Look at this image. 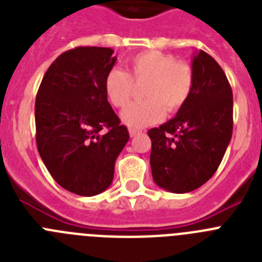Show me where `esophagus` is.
Returning <instances> with one entry per match:
<instances>
[{"label": "esophagus", "mask_w": 262, "mask_h": 262, "mask_svg": "<svg viewBox=\"0 0 262 262\" xmlns=\"http://www.w3.org/2000/svg\"><path fill=\"white\" fill-rule=\"evenodd\" d=\"M128 133H129V136L133 138V136L139 135V134L142 133V131H140V129H138V128H129V129H128Z\"/></svg>", "instance_id": "esophagus-1"}]
</instances>
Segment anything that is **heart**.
Returning <instances> with one entry per match:
<instances>
[{"instance_id":"1","label":"heart","mask_w":262,"mask_h":262,"mask_svg":"<svg viewBox=\"0 0 262 262\" xmlns=\"http://www.w3.org/2000/svg\"><path fill=\"white\" fill-rule=\"evenodd\" d=\"M145 99L131 102L120 113L123 123L133 128L157 123L168 113H176L186 103L194 86L193 69L189 64L176 61L174 56L161 51L136 53L128 61V72L113 68L103 81L108 102L115 107L127 103L133 82H144Z\"/></svg>"}]
</instances>
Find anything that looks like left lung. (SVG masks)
Returning a JSON list of instances; mask_svg holds the SVG:
<instances>
[{
	"mask_svg": "<svg viewBox=\"0 0 262 262\" xmlns=\"http://www.w3.org/2000/svg\"><path fill=\"white\" fill-rule=\"evenodd\" d=\"M194 86L174 118L148 131L152 177L170 193H189L216 172L232 136V89L221 66L200 50L191 60Z\"/></svg>",
	"mask_w": 262,
	"mask_h": 262,
	"instance_id": "obj_1",
	"label": "left lung"
}]
</instances>
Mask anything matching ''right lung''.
Returning <instances> with one entry per match:
<instances>
[{"label": "right lung", "mask_w": 262, "mask_h": 262, "mask_svg": "<svg viewBox=\"0 0 262 262\" xmlns=\"http://www.w3.org/2000/svg\"><path fill=\"white\" fill-rule=\"evenodd\" d=\"M113 53L103 47L61 53L46 72L36 96L39 155L53 180L77 195L93 196L110 186L115 160L129 139L103 89L117 61Z\"/></svg>", "instance_id": "obj_1"}]
</instances>
